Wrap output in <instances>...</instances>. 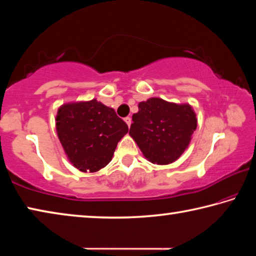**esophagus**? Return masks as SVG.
I'll return each instance as SVG.
<instances>
[{
	"label": "esophagus",
	"instance_id": "1",
	"mask_svg": "<svg viewBox=\"0 0 256 256\" xmlns=\"http://www.w3.org/2000/svg\"><path fill=\"white\" fill-rule=\"evenodd\" d=\"M124 120H125V122H126V124H128V128L131 126V123H132V120H131V118H124Z\"/></svg>",
	"mask_w": 256,
	"mask_h": 256
}]
</instances>
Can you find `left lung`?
Here are the masks:
<instances>
[{
	"label": "left lung",
	"instance_id": "left-lung-1",
	"mask_svg": "<svg viewBox=\"0 0 256 256\" xmlns=\"http://www.w3.org/2000/svg\"><path fill=\"white\" fill-rule=\"evenodd\" d=\"M130 136L152 164H168L180 157L196 128V115L188 104L150 98L138 104Z\"/></svg>",
	"mask_w": 256,
	"mask_h": 256
}]
</instances>
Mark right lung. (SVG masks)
Instances as JSON below:
<instances>
[{
  "label": "right lung",
  "mask_w": 256,
  "mask_h": 256,
  "mask_svg": "<svg viewBox=\"0 0 256 256\" xmlns=\"http://www.w3.org/2000/svg\"><path fill=\"white\" fill-rule=\"evenodd\" d=\"M56 131L71 164L84 172L108 164L128 124L96 99L64 104L56 115Z\"/></svg>",
  "instance_id": "1"
}]
</instances>
